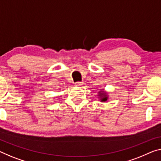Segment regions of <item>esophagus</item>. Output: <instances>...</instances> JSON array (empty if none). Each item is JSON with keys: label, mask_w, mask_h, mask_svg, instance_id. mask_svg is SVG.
<instances>
[{"label": "esophagus", "mask_w": 161, "mask_h": 161, "mask_svg": "<svg viewBox=\"0 0 161 161\" xmlns=\"http://www.w3.org/2000/svg\"><path fill=\"white\" fill-rule=\"evenodd\" d=\"M75 86H82L83 85V82H80V81H78V82H76L75 83Z\"/></svg>", "instance_id": "1"}]
</instances>
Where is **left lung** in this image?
Segmentation results:
<instances>
[{"mask_svg": "<svg viewBox=\"0 0 161 161\" xmlns=\"http://www.w3.org/2000/svg\"><path fill=\"white\" fill-rule=\"evenodd\" d=\"M106 93H100V97H101V101H106V100H107V97L105 96Z\"/></svg>", "mask_w": 161, "mask_h": 161, "instance_id": "8db88e82", "label": "left lung"}]
</instances>
